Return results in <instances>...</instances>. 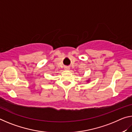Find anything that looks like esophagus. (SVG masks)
Returning <instances> with one entry per match:
<instances>
[{"mask_svg":"<svg viewBox=\"0 0 132 132\" xmlns=\"http://www.w3.org/2000/svg\"><path fill=\"white\" fill-rule=\"evenodd\" d=\"M69 69H70V68H69V67H68V66H65V67H64V70H69Z\"/></svg>","mask_w":132,"mask_h":132,"instance_id":"1","label":"esophagus"}]
</instances>
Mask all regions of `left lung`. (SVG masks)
<instances>
[{"label":"left lung","instance_id":"obj_1","mask_svg":"<svg viewBox=\"0 0 132 132\" xmlns=\"http://www.w3.org/2000/svg\"><path fill=\"white\" fill-rule=\"evenodd\" d=\"M87 82H89V81H90V80H87Z\"/></svg>","mask_w":132,"mask_h":132}]
</instances>
